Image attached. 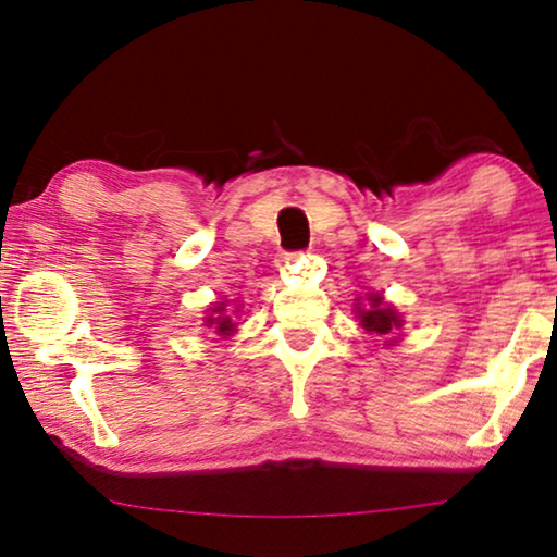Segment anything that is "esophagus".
I'll list each match as a JSON object with an SVG mask.
<instances>
[{"label": "esophagus", "mask_w": 557, "mask_h": 557, "mask_svg": "<svg viewBox=\"0 0 557 557\" xmlns=\"http://www.w3.org/2000/svg\"><path fill=\"white\" fill-rule=\"evenodd\" d=\"M299 258H301V253H284V256L278 258V263H281V265H288V263L299 261Z\"/></svg>", "instance_id": "esophagus-1"}]
</instances>
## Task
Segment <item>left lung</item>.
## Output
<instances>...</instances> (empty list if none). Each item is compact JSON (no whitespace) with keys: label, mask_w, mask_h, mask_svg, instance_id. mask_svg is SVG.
Masks as SVG:
<instances>
[{"label":"left lung","mask_w":557,"mask_h":557,"mask_svg":"<svg viewBox=\"0 0 557 557\" xmlns=\"http://www.w3.org/2000/svg\"><path fill=\"white\" fill-rule=\"evenodd\" d=\"M368 304H370V307L360 309V301H357V307H355L357 319H360V326L364 332L380 334V337H391L395 330H400V326H403L400 314L393 307H385L383 296L372 294ZM387 342H395V339H387Z\"/></svg>","instance_id":"1"}]
</instances>
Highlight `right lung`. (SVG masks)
<instances>
[{"label":"right lung","mask_w":557,"mask_h":557,"mask_svg":"<svg viewBox=\"0 0 557 557\" xmlns=\"http://www.w3.org/2000/svg\"><path fill=\"white\" fill-rule=\"evenodd\" d=\"M205 326H215V332L220 334V337H231V334L235 332V322L227 317L223 301L215 304V307L210 309V314L205 317Z\"/></svg>","instance_id":"obj_1"}]
</instances>
